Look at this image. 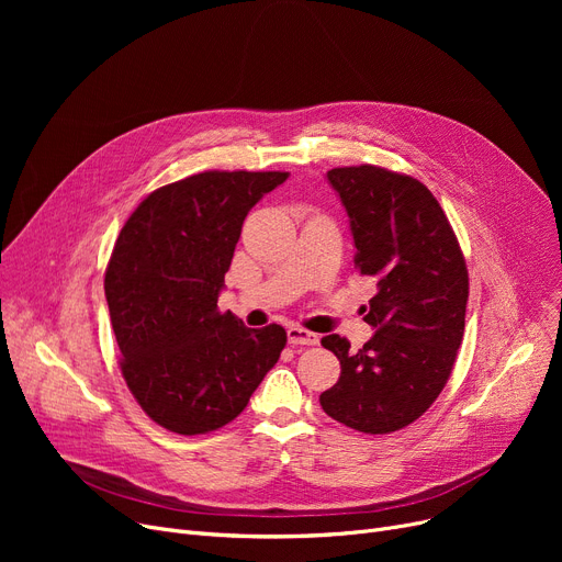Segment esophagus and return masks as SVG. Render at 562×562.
<instances>
[{"label":"esophagus","mask_w":562,"mask_h":562,"mask_svg":"<svg viewBox=\"0 0 562 562\" xmlns=\"http://www.w3.org/2000/svg\"><path fill=\"white\" fill-rule=\"evenodd\" d=\"M286 337H289V344H293V346H316L321 339L318 335H314L305 328H299V326H291L286 330Z\"/></svg>","instance_id":"obj_1"}]
</instances>
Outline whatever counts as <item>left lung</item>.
Masks as SVG:
<instances>
[{"label":"left lung","mask_w":562,"mask_h":562,"mask_svg":"<svg viewBox=\"0 0 562 562\" xmlns=\"http://www.w3.org/2000/svg\"><path fill=\"white\" fill-rule=\"evenodd\" d=\"M350 221L356 271L375 280L364 321L375 335L358 350L323 337L341 375L321 394L335 422L360 432L405 428L432 405L464 335L469 276L447 214L409 175L378 166L328 170Z\"/></svg>","instance_id":"obj_1"}]
</instances>
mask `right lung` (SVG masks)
<instances>
[{
	"instance_id": "add662e5",
	"label": "right lung",
	"mask_w": 562,
	"mask_h": 562,
	"mask_svg": "<svg viewBox=\"0 0 562 562\" xmlns=\"http://www.w3.org/2000/svg\"><path fill=\"white\" fill-rule=\"evenodd\" d=\"M289 172L206 170L147 195L113 246L104 293L125 382L177 435L223 428L248 405L286 344L218 312L241 225Z\"/></svg>"
}]
</instances>
